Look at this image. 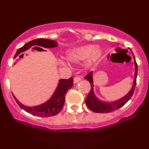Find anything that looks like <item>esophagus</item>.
I'll list each match as a JSON object with an SVG mask.
<instances>
[{"label": "esophagus", "mask_w": 149, "mask_h": 149, "mask_svg": "<svg viewBox=\"0 0 149 149\" xmlns=\"http://www.w3.org/2000/svg\"><path fill=\"white\" fill-rule=\"evenodd\" d=\"M81 78L79 76H76L74 78H73V83H78V82L80 81Z\"/></svg>", "instance_id": "34e87169"}]
</instances>
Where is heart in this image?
Segmentation results:
<instances>
[{
    "label": "heart",
    "mask_w": 149,
    "mask_h": 149,
    "mask_svg": "<svg viewBox=\"0 0 149 149\" xmlns=\"http://www.w3.org/2000/svg\"><path fill=\"white\" fill-rule=\"evenodd\" d=\"M102 50L92 45H87L75 47L66 54L65 59L68 62L76 63L86 60L88 67L93 66L102 57Z\"/></svg>",
    "instance_id": "b5f03b06"
}]
</instances>
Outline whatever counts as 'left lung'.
<instances>
[{"label":"left lung","instance_id":"1","mask_svg":"<svg viewBox=\"0 0 149 149\" xmlns=\"http://www.w3.org/2000/svg\"><path fill=\"white\" fill-rule=\"evenodd\" d=\"M133 54V53H132ZM134 66H135V72H134V81H133V85L132 87L131 90L128 92L125 96L123 97V98L120 99L118 101L113 102H106L101 101L99 100L97 97L95 96V93H94V85H93V77H92V72L89 73L85 77V79L88 80L90 83L91 85V90L89 92L88 97H87L86 100H85V103H86L87 107H88L90 110L96 113H110L114 111L117 110L124 106L127 102L131 99L132 96L133 95V93L134 92L135 86H136V76H137V64H136V60L134 54Z\"/></svg>","mask_w":149,"mask_h":149}]
</instances>
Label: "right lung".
<instances>
[{
    "label": "right lung",
    "mask_w": 149,
    "mask_h": 149,
    "mask_svg": "<svg viewBox=\"0 0 149 149\" xmlns=\"http://www.w3.org/2000/svg\"><path fill=\"white\" fill-rule=\"evenodd\" d=\"M33 46H36V47H35L36 48V49L42 51L43 50L42 48H51V47H57V42L54 40L45 38H38L36 40H33L26 43L24 45L18 49L16 54H15L14 59L17 57L19 54H20L23 52H25ZM22 55L20 57H22ZM73 78H70L69 79L59 80L57 88H56L52 96L50 97V99L45 103L36 106V107H26V106L23 105L15 98L14 95H13V97H14L15 100H16L18 105L27 113H29L33 116H39V117H51V116L57 115L62 109L64 104L66 94L70 88H72L73 85Z\"/></svg>",
    "instance_id": "right-lung-1"
}]
</instances>
